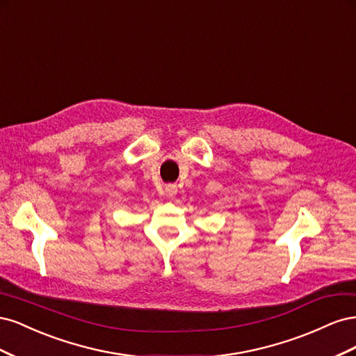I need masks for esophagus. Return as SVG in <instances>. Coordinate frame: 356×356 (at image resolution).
Here are the masks:
<instances>
[{
    "label": "esophagus",
    "mask_w": 356,
    "mask_h": 356,
    "mask_svg": "<svg viewBox=\"0 0 356 356\" xmlns=\"http://www.w3.org/2000/svg\"><path fill=\"white\" fill-rule=\"evenodd\" d=\"M165 195L166 197H174L177 195V186L174 184H169L165 187Z\"/></svg>",
    "instance_id": "esophagus-1"
}]
</instances>
